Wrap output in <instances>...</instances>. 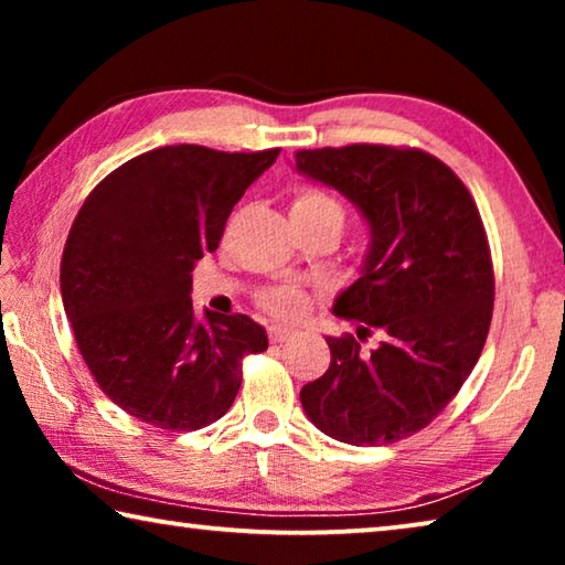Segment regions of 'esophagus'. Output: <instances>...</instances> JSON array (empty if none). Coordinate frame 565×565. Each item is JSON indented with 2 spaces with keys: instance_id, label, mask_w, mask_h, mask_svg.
<instances>
[{
  "instance_id": "34e87169",
  "label": "esophagus",
  "mask_w": 565,
  "mask_h": 565,
  "mask_svg": "<svg viewBox=\"0 0 565 565\" xmlns=\"http://www.w3.org/2000/svg\"><path fill=\"white\" fill-rule=\"evenodd\" d=\"M294 329H289V327H269V341L271 343H281V341H286V339H291L294 337Z\"/></svg>"
}]
</instances>
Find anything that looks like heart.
<instances>
[{
	"label": "heart",
	"mask_w": 565,
	"mask_h": 565,
	"mask_svg": "<svg viewBox=\"0 0 565 565\" xmlns=\"http://www.w3.org/2000/svg\"><path fill=\"white\" fill-rule=\"evenodd\" d=\"M291 214H333L343 218L339 204L313 189L299 191L294 196ZM262 306L266 311L276 313V317H299L306 309V296L299 289H294V286H276V289H269L262 296Z\"/></svg>",
	"instance_id": "obj_1"
}]
</instances>
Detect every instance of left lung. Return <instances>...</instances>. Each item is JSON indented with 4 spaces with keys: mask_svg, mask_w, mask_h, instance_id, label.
<instances>
[{
    "mask_svg": "<svg viewBox=\"0 0 565 565\" xmlns=\"http://www.w3.org/2000/svg\"><path fill=\"white\" fill-rule=\"evenodd\" d=\"M301 177L337 189L369 224L359 279L333 301L356 337H327V374L301 388L313 426L349 446L426 428L471 374L489 337L493 269L481 214L444 161L420 149L296 151ZM377 333V347L360 341Z\"/></svg>",
    "mask_w": 565,
    "mask_h": 565,
    "instance_id": "1",
    "label": "left lung"
}]
</instances>
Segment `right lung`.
Wrapping results in <instances>:
<instances>
[{
  "instance_id": "add662e5",
  "label": "right lung",
  "mask_w": 565,
  "mask_h": 565,
  "mask_svg": "<svg viewBox=\"0 0 565 565\" xmlns=\"http://www.w3.org/2000/svg\"><path fill=\"white\" fill-rule=\"evenodd\" d=\"M281 149L228 154L196 145L129 159L76 214L62 256V303L104 396L167 431H196L232 408L242 359L269 347L244 313L191 306L194 262Z\"/></svg>"
}]
</instances>
